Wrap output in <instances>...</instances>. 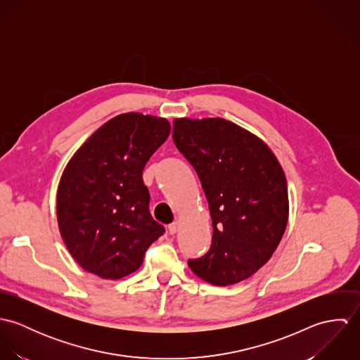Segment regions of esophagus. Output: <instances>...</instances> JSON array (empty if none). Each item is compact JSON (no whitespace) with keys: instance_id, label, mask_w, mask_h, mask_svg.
Returning a JSON list of instances; mask_svg holds the SVG:
<instances>
[{"instance_id":"obj_1","label":"esophagus","mask_w":360,"mask_h":360,"mask_svg":"<svg viewBox=\"0 0 360 360\" xmlns=\"http://www.w3.org/2000/svg\"><path fill=\"white\" fill-rule=\"evenodd\" d=\"M167 230H169L170 234H176V233L179 231V223H177V221H173L172 224H169Z\"/></svg>"}]
</instances>
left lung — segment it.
<instances>
[{"label": "left lung", "mask_w": 360, "mask_h": 360, "mask_svg": "<svg viewBox=\"0 0 360 360\" xmlns=\"http://www.w3.org/2000/svg\"><path fill=\"white\" fill-rule=\"evenodd\" d=\"M173 141L195 169L212 217V245L188 266L213 285L252 276L276 251L288 220L285 174L257 136L221 119H176Z\"/></svg>", "instance_id": "obj_1"}]
</instances>
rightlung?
I'll use <instances>...</instances> for the list:
<instances>
[{
	"label": "right lung",
	"instance_id": "obj_1",
	"mask_svg": "<svg viewBox=\"0 0 360 360\" xmlns=\"http://www.w3.org/2000/svg\"><path fill=\"white\" fill-rule=\"evenodd\" d=\"M166 119L123 113L101 126L68 163L56 194L59 231L87 271L117 280L136 271L165 233L150 213L143 170L166 141Z\"/></svg>",
	"mask_w": 360,
	"mask_h": 360
}]
</instances>
